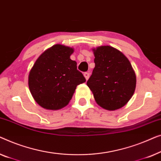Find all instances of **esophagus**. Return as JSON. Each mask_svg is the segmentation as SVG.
Segmentation results:
<instances>
[{
    "instance_id": "obj_1",
    "label": "esophagus",
    "mask_w": 161,
    "mask_h": 161,
    "mask_svg": "<svg viewBox=\"0 0 161 161\" xmlns=\"http://www.w3.org/2000/svg\"><path fill=\"white\" fill-rule=\"evenodd\" d=\"M84 76H85L86 80H87L90 77V74L88 72H85V73H84Z\"/></svg>"
}]
</instances>
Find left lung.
Returning <instances> with one entry per match:
<instances>
[{
	"mask_svg": "<svg viewBox=\"0 0 161 161\" xmlns=\"http://www.w3.org/2000/svg\"><path fill=\"white\" fill-rule=\"evenodd\" d=\"M95 68L87 85L101 107L115 110L123 107L134 93L136 74L128 59L109 46L93 49Z\"/></svg>",
	"mask_w": 161,
	"mask_h": 161,
	"instance_id": "left-lung-1",
	"label": "left lung"
}]
</instances>
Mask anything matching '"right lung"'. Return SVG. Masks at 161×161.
<instances>
[{
  "label": "right lung",
  "mask_w": 161,
  "mask_h": 161,
  "mask_svg": "<svg viewBox=\"0 0 161 161\" xmlns=\"http://www.w3.org/2000/svg\"><path fill=\"white\" fill-rule=\"evenodd\" d=\"M74 49L56 44L42 54L28 76L29 89L41 106L55 110L69 103L76 86L85 82L77 70L76 62L70 59Z\"/></svg>",
  "instance_id": "obj_1"
}]
</instances>
